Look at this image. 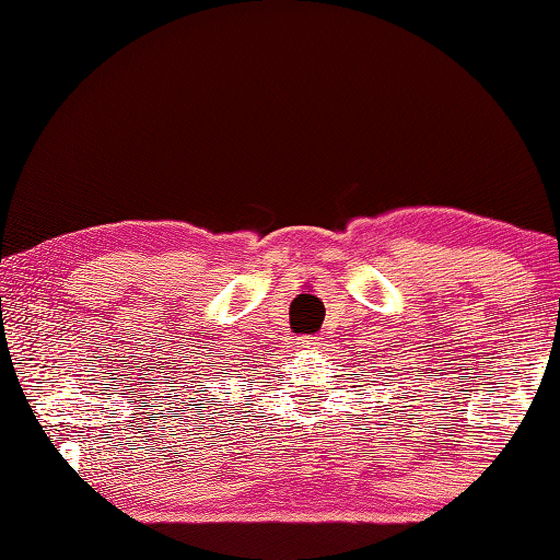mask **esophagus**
Instances as JSON below:
<instances>
[{
  "mask_svg": "<svg viewBox=\"0 0 560 560\" xmlns=\"http://www.w3.org/2000/svg\"><path fill=\"white\" fill-rule=\"evenodd\" d=\"M299 345H301V348H306V350H313L318 342H315V338H311V335H303V338L299 340Z\"/></svg>",
  "mask_w": 560,
  "mask_h": 560,
  "instance_id": "34e87169",
  "label": "esophagus"
}]
</instances>
